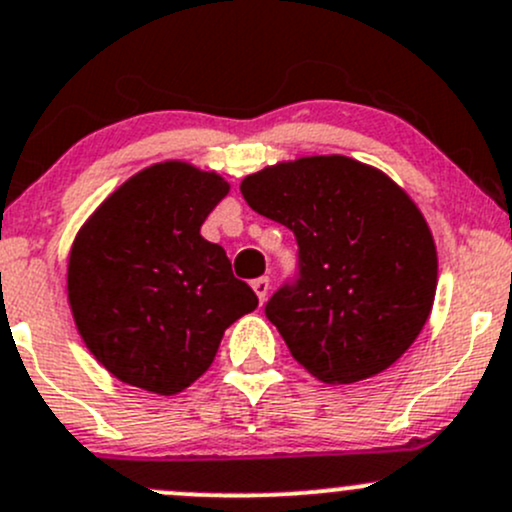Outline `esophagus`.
<instances>
[{
  "label": "esophagus",
  "instance_id": "1",
  "mask_svg": "<svg viewBox=\"0 0 512 512\" xmlns=\"http://www.w3.org/2000/svg\"><path fill=\"white\" fill-rule=\"evenodd\" d=\"M252 289H255V294L260 297V301L267 299V292H270V277H257L252 279Z\"/></svg>",
  "mask_w": 512,
  "mask_h": 512
}]
</instances>
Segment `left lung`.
<instances>
[{
  "mask_svg": "<svg viewBox=\"0 0 512 512\" xmlns=\"http://www.w3.org/2000/svg\"><path fill=\"white\" fill-rule=\"evenodd\" d=\"M240 191L297 238V272L265 306L294 360L338 385L390 368L437 292V247L410 196L338 154L262 169Z\"/></svg>",
  "mask_w": 512,
  "mask_h": 512,
  "instance_id": "1",
  "label": "left lung"
}]
</instances>
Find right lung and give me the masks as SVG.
Wrapping results in <instances>:
<instances>
[{
	"instance_id": "right-lung-1",
	"label": "right lung",
	"mask_w": 512,
	"mask_h": 512,
	"mask_svg": "<svg viewBox=\"0 0 512 512\" xmlns=\"http://www.w3.org/2000/svg\"><path fill=\"white\" fill-rule=\"evenodd\" d=\"M218 174L164 161L122 184L73 242L68 301L90 353L122 383L176 395L211 368L225 328L257 309L203 220Z\"/></svg>"
}]
</instances>
